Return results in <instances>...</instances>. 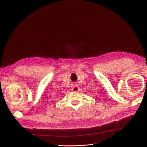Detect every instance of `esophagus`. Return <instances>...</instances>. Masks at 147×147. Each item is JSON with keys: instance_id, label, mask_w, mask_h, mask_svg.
Listing matches in <instances>:
<instances>
[{"instance_id": "obj_1", "label": "esophagus", "mask_w": 147, "mask_h": 147, "mask_svg": "<svg viewBox=\"0 0 147 147\" xmlns=\"http://www.w3.org/2000/svg\"><path fill=\"white\" fill-rule=\"evenodd\" d=\"M78 90H79V88H78V86H77V85L74 86L72 87V90L73 91H74V92H76V91H78Z\"/></svg>"}]
</instances>
